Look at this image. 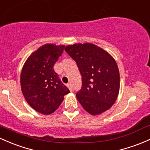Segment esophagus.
<instances>
[{"instance_id":"34e87169","label":"esophagus","mask_w":150,"mask_h":150,"mask_svg":"<svg viewBox=\"0 0 150 150\" xmlns=\"http://www.w3.org/2000/svg\"><path fill=\"white\" fill-rule=\"evenodd\" d=\"M67 88H69V90H70V91H72V85H71V84H67Z\"/></svg>"}]
</instances>
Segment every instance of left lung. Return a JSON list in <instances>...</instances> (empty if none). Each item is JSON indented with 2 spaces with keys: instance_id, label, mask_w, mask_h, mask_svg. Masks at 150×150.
<instances>
[{
  "instance_id": "8db88e82",
  "label": "left lung",
  "mask_w": 150,
  "mask_h": 150,
  "mask_svg": "<svg viewBox=\"0 0 150 150\" xmlns=\"http://www.w3.org/2000/svg\"><path fill=\"white\" fill-rule=\"evenodd\" d=\"M65 51L76 62L82 76V88L76 97L93 115L110 109L120 90V72L112 57L91 43L67 45Z\"/></svg>"
}]
</instances>
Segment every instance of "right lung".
Instances as JSON below:
<instances>
[{
  "instance_id": "1",
  "label": "right lung",
  "mask_w": 150,
  "mask_h": 150,
  "mask_svg": "<svg viewBox=\"0 0 150 150\" xmlns=\"http://www.w3.org/2000/svg\"><path fill=\"white\" fill-rule=\"evenodd\" d=\"M65 46L45 44L33 52L25 62L21 75L22 93L28 103L38 112L50 115L70 93L53 66Z\"/></svg>"
}]
</instances>
